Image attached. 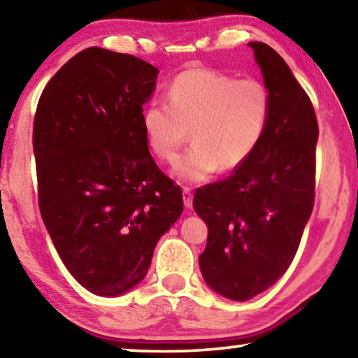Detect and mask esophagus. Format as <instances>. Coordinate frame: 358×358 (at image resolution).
Here are the masks:
<instances>
[{"label":"esophagus","instance_id":"esophagus-1","mask_svg":"<svg viewBox=\"0 0 358 358\" xmlns=\"http://www.w3.org/2000/svg\"><path fill=\"white\" fill-rule=\"evenodd\" d=\"M183 202H185L186 208L192 207V191H191V187H187V186L183 187Z\"/></svg>","mask_w":358,"mask_h":358}]
</instances>
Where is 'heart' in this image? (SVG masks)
I'll return each mask as SVG.
<instances>
[{"label": "heart", "mask_w": 358, "mask_h": 358, "mask_svg": "<svg viewBox=\"0 0 358 358\" xmlns=\"http://www.w3.org/2000/svg\"><path fill=\"white\" fill-rule=\"evenodd\" d=\"M167 101L143 108V134L159 159L172 162L191 129V148L173 167L178 178L191 183L243 166L262 141L271 113L264 82L203 68L175 77Z\"/></svg>", "instance_id": "obj_1"}]
</instances>
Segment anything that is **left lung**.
Instances as JSON below:
<instances>
[{
    "mask_svg": "<svg viewBox=\"0 0 358 358\" xmlns=\"http://www.w3.org/2000/svg\"><path fill=\"white\" fill-rule=\"evenodd\" d=\"M271 96L265 134L243 166L199 187L192 207L208 227L199 265L205 282L245 301L280 280L292 264L316 189L317 118L286 62L250 42Z\"/></svg>",
    "mask_w": 358,
    "mask_h": 358,
    "instance_id": "8db88e82",
    "label": "left lung"
}]
</instances>
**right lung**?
<instances>
[{"instance_id":"1","label":"right lung","mask_w":358,"mask_h":358,"mask_svg":"<svg viewBox=\"0 0 358 358\" xmlns=\"http://www.w3.org/2000/svg\"><path fill=\"white\" fill-rule=\"evenodd\" d=\"M155 66L90 47L42 92L33 124L42 221L66 268L96 295L115 296L148 273L162 234L183 211L142 128Z\"/></svg>"}]
</instances>
